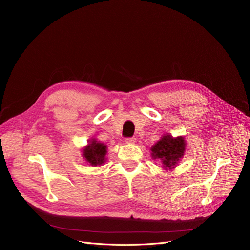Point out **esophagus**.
Returning a JSON list of instances; mask_svg holds the SVG:
<instances>
[{"label": "esophagus", "instance_id": "1", "mask_svg": "<svg viewBox=\"0 0 250 250\" xmlns=\"http://www.w3.org/2000/svg\"><path fill=\"white\" fill-rule=\"evenodd\" d=\"M136 138L135 137H130V138H125V143L126 144H135Z\"/></svg>", "mask_w": 250, "mask_h": 250}]
</instances>
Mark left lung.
Masks as SVG:
<instances>
[{
  "mask_svg": "<svg viewBox=\"0 0 250 250\" xmlns=\"http://www.w3.org/2000/svg\"><path fill=\"white\" fill-rule=\"evenodd\" d=\"M186 147L187 143L184 136L173 137L166 133L151 147V156L154 160H159L162 163L164 170L170 171L184 158Z\"/></svg>",
  "mask_w": 250,
  "mask_h": 250,
  "instance_id": "1",
  "label": "left lung"
}]
</instances>
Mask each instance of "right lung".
I'll return each instance as SVG.
<instances>
[{"instance_id":"obj_1","label":"right lung","mask_w":250,"mask_h":250,"mask_svg":"<svg viewBox=\"0 0 250 250\" xmlns=\"http://www.w3.org/2000/svg\"><path fill=\"white\" fill-rule=\"evenodd\" d=\"M82 157L91 166H101L106 161V146L95 138H91L82 148Z\"/></svg>"}]
</instances>
